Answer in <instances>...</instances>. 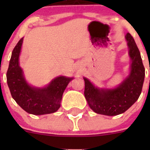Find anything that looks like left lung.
<instances>
[{"label":"left lung","instance_id":"1","mask_svg":"<svg viewBox=\"0 0 150 150\" xmlns=\"http://www.w3.org/2000/svg\"><path fill=\"white\" fill-rule=\"evenodd\" d=\"M131 70L128 76L115 88H99L88 79L85 81L84 95L90 108L97 114L114 116L125 112L139 97L145 76V69L134 38L127 33Z\"/></svg>","mask_w":150,"mask_h":150}]
</instances>
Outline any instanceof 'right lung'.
Here are the masks:
<instances>
[{"mask_svg": "<svg viewBox=\"0 0 150 150\" xmlns=\"http://www.w3.org/2000/svg\"><path fill=\"white\" fill-rule=\"evenodd\" d=\"M22 42L23 38L13 48L6 73L7 83L12 98L30 114L40 115L55 112L61 106L66 87L73 78L59 76L42 88L30 86L19 67V57Z\"/></svg>", "mask_w": 150, "mask_h": 150, "instance_id": "obj_1", "label": "right lung"}]
</instances>
